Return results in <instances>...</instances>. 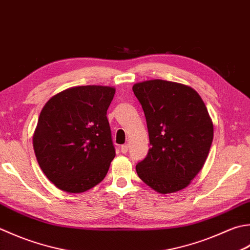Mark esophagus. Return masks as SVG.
Returning <instances> with one entry per match:
<instances>
[{"label": "esophagus", "instance_id": "esophagus-1", "mask_svg": "<svg viewBox=\"0 0 250 250\" xmlns=\"http://www.w3.org/2000/svg\"><path fill=\"white\" fill-rule=\"evenodd\" d=\"M128 150H129V145H128V144L121 145V153H122V154H125Z\"/></svg>", "mask_w": 250, "mask_h": 250}]
</instances>
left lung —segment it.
Returning a JSON list of instances; mask_svg holds the SVG:
<instances>
[{"instance_id": "1", "label": "left lung", "mask_w": 250, "mask_h": 250, "mask_svg": "<svg viewBox=\"0 0 250 250\" xmlns=\"http://www.w3.org/2000/svg\"><path fill=\"white\" fill-rule=\"evenodd\" d=\"M147 124L151 147L136 165L139 178L160 194L189 185L206 161L213 125L198 93L167 80H147L132 87Z\"/></svg>"}]
</instances>
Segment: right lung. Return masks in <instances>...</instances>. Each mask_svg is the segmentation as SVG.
<instances>
[{
	"instance_id": "add662e5",
	"label": "right lung",
	"mask_w": 250,
	"mask_h": 250,
	"mask_svg": "<svg viewBox=\"0 0 250 250\" xmlns=\"http://www.w3.org/2000/svg\"><path fill=\"white\" fill-rule=\"evenodd\" d=\"M115 87L72 86L52 96L33 134L39 166L56 188L82 193L102 182L116 156L107 109Z\"/></svg>"
}]
</instances>
